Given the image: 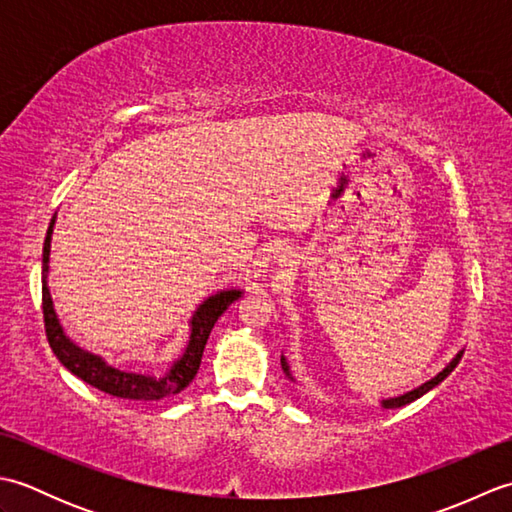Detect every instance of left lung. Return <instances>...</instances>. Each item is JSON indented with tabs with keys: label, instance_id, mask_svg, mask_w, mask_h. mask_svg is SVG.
Listing matches in <instances>:
<instances>
[{
	"label": "left lung",
	"instance_id": "1",
	"mask_svg": "<svg viewBox=\"0 0 512 512\" xmlns=\"http://www.w3.org/2000/svg\"><path fill=\"white\" fill-rule=\"evenodd\" d=\"M462 354L464 352H460L458 356H455L453 358V361L447 365V367H444L442 369V372L436 376V378H431V380H427V383H424V385H420L418 389H413V391H407V394L405 396H398V398H389V400H383V407L385 409H396V407H402V405H409V402H413V400H418L420 396H424V394H427V391L429 389H433V387H436V385H440L442 383V380L444 378H447L451 372H453V369H455V365H458L460 363V358H462ZM281 369H284V374L292 380V376H290V369H288V363H286V358H281Z\"/></svg>",
	"mask_w": 512,
	"mask_h": 512
}]
</instances>
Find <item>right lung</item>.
I'll use <instances>...</instances> for the list:
<instances>
[{"label":"right lung","mask_w":512,"mask_h":512,"mask_svg":"<svg viewBox=\"0 0 512 512\" xmlns=\"http://www.w3.org/2000/svg\"><path fill=\"white\" fill-rule=\"evenodd\" d=\"M52 224L54 217L48 226L46 242H43V286H41V301H43V325H46V336L52 347L54 356L59 358L63 367H68L74 376H79L83 383L96 387L105 394L125 398V400H160L167 396H176L187 387L195 378L202 363L204 345L209 334L213 330L215 321L222 317L224 310L231 306L233 301L242 297L239 290H224L220 295L206 299L198 312L193 314L191 321V341L184 350L182 358H178L176 365H173L165 378H149V376H138V374H127L121 369H114L105 365L99 356L88 354L65 339L61 325L57 321V314L52 308L50 290L46 286V273H48V257H50V235H52Z\"/></svg>","instance_id":"right-lung-1"}]
</instances>
